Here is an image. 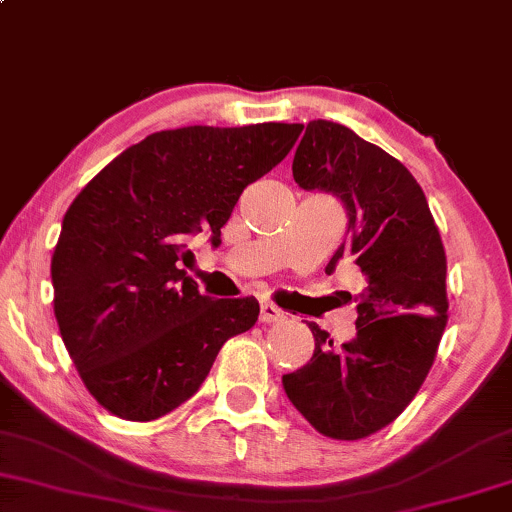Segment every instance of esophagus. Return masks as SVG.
Wrapping results in <instances>:
<instances>
[{
    "instance_id": "34e87169",
    "label": "esophagus",
    "mask_w": 512,
    "mask_h": 512,
    "mask_svg": "<svg viewBox=\"0 0 512 512\" xmlns=\"http://www.w3.org/2000/svg\"><path fill=\"white\" fill-rule=\"evenodd\" d=\"M281 318H283V311L278 309V306L269 304V302H264L260 306V320H262V323H276V320H281Z\"/></svg>"
}]
</instances>
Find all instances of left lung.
Here are the masks:
<instances>
[{"instance_id": "obj_1", "label": "left lung", "mask_w": 512, "mask_h": 512, "mask_svg": "<svg viewBox=\"0 0 512 512\" xmlns=\"http://www.w3.org/2000/svg\"><path fill=\"white\" fill-rule=\"evenodd\" d=\"M292 177L306 192L342 201L346 238L325 271L351 257L367 285L356 337L335 349L309 323L316 349L304 367L283 374V388L318 433L360 440L391 424L431 370L447 325L445 248L410 170L351 128L309 121Z\"/></svg>"}]
</instances>
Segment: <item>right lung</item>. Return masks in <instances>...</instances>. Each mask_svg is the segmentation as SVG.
Wrapping results in <instances>:
<instances>
[{"label":"right lung","instance_id":"add662e5","mask_svg":"<svg viewBox=\"0 0 512 512\" xmlns=\"http://www.w3.org/2000/svg\"><path fill=\"white\" fill-rule=\"evenodd\" d=\"M302 124L185 126L107 163L63 217L53 311L79 377L107 412L152 421L199 391L229 337L255 325V297L213 299L180 262L220 245L243 189L278 166Z\"/></svg>","mask_w":512,"mask_h":512}]
</instances>
